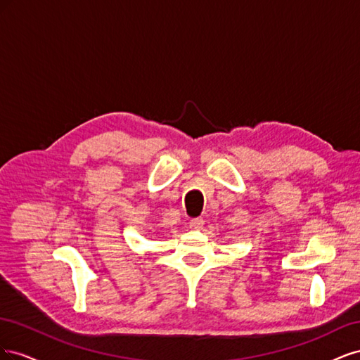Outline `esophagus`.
Listing matches in <instances>:
<instances>
[{
  "label": "esophagus",
  "instance_id": "34e87169",
  "mask_svg": "<svg viewBox=\"0 0 360 360\" xmlns=\"http://www.w3.org/2000/svg\"><path fill=\"white\" fill-rule=\"evenodd\" d=\"M189 226H191V230H201V228L204 226V219L202 217H193V219H191V222H189Z\"/></svg>",
  "mask_w": 360,
  "mask_h": 360
}]
</instances>
